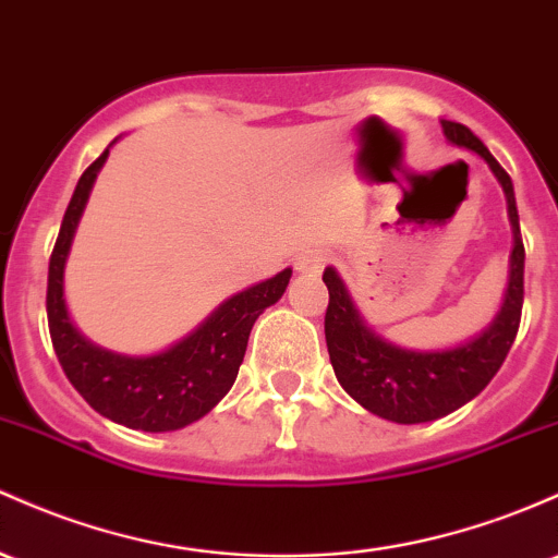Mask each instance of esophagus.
<instances>
[{"label":"esophagus","instance_id":"obj_1","mask_svg":"<svg viewBox=\"0 0 558 558\" xmlns=\"http://www.w3.org/2000/svg\"><path fill=\"white\" fill-rule=\"evenodd\" d=\"M326 265V256H323V251L317 248H310V251H302L296 259V269L304 275H317Z\"/></svg>","mask_w":558,"mask_h":558}]
</instances>
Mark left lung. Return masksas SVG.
Masks as SVG:
<instances>
[{
    "instance_id": "left-lung-1",
    "label": "left lung",
    "mask_w": 558,
    "mask_h": 558,
    "mask_svg": "<svg viewBox=\"0 0 558 558\" xmlns=\"http://www.w3.org/2000/svg\"><path fill=\"white\" fill-rule=\"evenodd\" d=\"M442 130L452 145L485 158L506 193L513 248L508 289L495 320L480 336L469 339L466 344L434 349V352L397 347L381 339L360 317V310L354 307L339 272L333 267H326V272H323V283L328 286L326 344L336 378L352 400H357L378 418L395 421V424L437 421L474 400L500 371L508 349L517 339L519 320H522L524 243L522 230H519L511 177L506 174V169L495 161L493 153L469 126L442 121Z\"/></svg>"
}]
</instances>
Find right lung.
<instances>
[{
    "label": "right lung",
    "mask_w": 558,
    "mask_h": 558,
    "mask_svg": "<svg viewBox=\"0 0 558 558\" xmlns=\"http://www.w3.org/2000/svg\"><path fill=\"white\" fill-rule=\"evenodd\" d=\"M116 143V140H113ZM110 143V145H113ZM78 180L60 225L47 278V320L54 354L73 389L106 418L137 432H177L204 418L235 384L256 317L283 296L291 267L235 293L193 333L156 354H119L92 344L73 326L63 296V269L97 171L108 150Z\"/></svg>",
    "instance_id": "1"
}]
</instances>
